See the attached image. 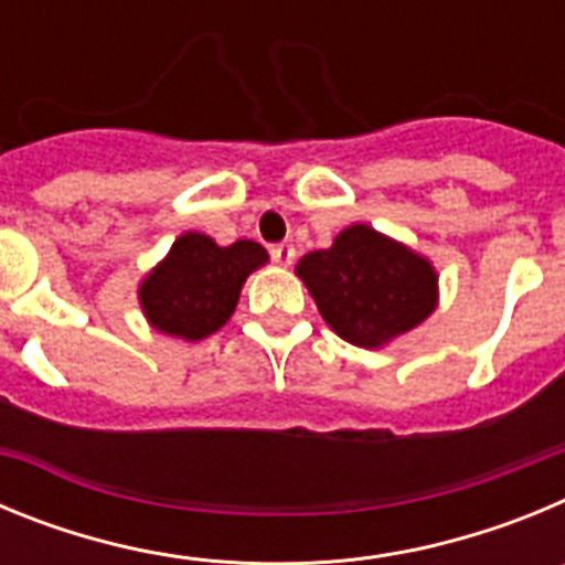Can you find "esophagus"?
Masks as SVG:
<instances>
[{
	"label": "esophagus",
	"instance_id": "esophagus-1",
	"mask_svg": "<svg viewBox=\"0 0 565 565\" xmlns=\"http://www.w3.org/2000/svg\"><path fill=\"white\" fill-rule=\"evenodd\" d=\"M271 252V259L277 263V266H291L294 257H297V252H294V246H286V243H279V246H271L268 248Z\"/></svg>",
	"mask_w": 565,
	"mask_h": 565
}]
</instances>
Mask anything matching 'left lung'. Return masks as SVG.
I'll use <instances>...</instances> for the list:
<instances>
[{"label": "left lung", "mask_w": 565, "mask_h": 565, "mask_svg": "<svg viewBox=\"0 0 565 565\" xmlns=\"http://www.w3.org/2000/svg\"><path fill=\"white\" fill-rule=\"evenodd\" d=\"M331 331L359 348H382L436 311L438 274L422 254L376 228L353 223L331 248L297 263Z\"/></svg>", "instance_id": "8db88e82"}]
</instances>
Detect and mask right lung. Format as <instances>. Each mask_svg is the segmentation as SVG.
<instances>
[{"label":"right lung","instance_id":"add662e5","mask_svg":"<svg viewBox=\"0 0 565 565\" xmlns=\"http://www.w3.org/2000/svg\"><path fill=\"white\" fill-rule=\"evenodd\" d=\"M266 263V248L254 239L217 246L206 234L186 232L143 277L138 299L154 331L201 342L226 326L246 277Z\"/></svg>","mask_w":565,"mask_h":565}]
</instances>
